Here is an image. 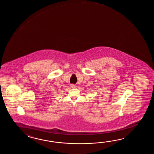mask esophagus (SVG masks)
I'll return each instance as SVG.
<instances>
[{
  "label": "esophagus",
  "instance_id": "1",
  "mask_svg": "<svg viewBox=\"0 0 154 154\" xmlns=\"http://www.w3.org/2000/svg\"><path fill=\"white\" fill-rule=\"evenodd\" d=\"M70 88H75L76 86L75 85H73V84H72V85H70Z\"/></svg>",
  "mask_w": 154,
  "mask_h": 154
}]
</instances>
